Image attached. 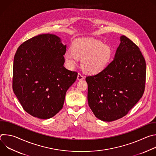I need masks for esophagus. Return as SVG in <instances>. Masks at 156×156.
Wrapping results in <instances>:
<instances>
[{
  "mask_svg": "<svg viewBox=\"0 0 156 156\" xmlns=\"http://www.w3.org/2000/svg\"><path fill=\"white\" fill-rule=\"evenodd\" d=\"M77 79H78V80H82L84 79V76L81 73H79L77 76Z\"/></svg>",
  "mask_w": 156,
  "mask_h": 156,
  "instance_id": "obj_1",
  "label": "esophagus"
}]
</instances>
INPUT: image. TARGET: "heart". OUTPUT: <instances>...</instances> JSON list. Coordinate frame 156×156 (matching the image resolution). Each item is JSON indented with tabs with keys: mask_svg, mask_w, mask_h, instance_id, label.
I'll list each match as a JSON object with an SVG mask.
<instances>
[{
	"mask_svg": "<svg viewBox=\"0 0 156 156\" xmlns=\"http://www.w3.org/2000/svg\"><path fill=\"white\" fill-rule=\"evenodd\" d=\"M111 48L93 39H79L74 41L72 50L65 52V58L66 63L73 66L78 58L82 59V68L91 74L102 72L112 57Z\"/></svg>",
	"mask_w": 156,
	"mask_h": 156,
	"instance_id": "b5f03b06",
	"label": "heart"
}]
</instances>
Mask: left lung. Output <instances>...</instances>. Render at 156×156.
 <instances>
[{"instance_id": "1", "label": "left lung", "mask_w": 156, "mask_h": 156, "mask_svg": "<svg viewBox=\"0 0 156 156\" xmlns=\"http://www.w3.org/2000/svg\"><path fill=\"white\" fill-rule=\"evenodd\" d=\"M146 74L139 48L122 36L114 59L102 72L86 78L88 104L94 115L105 122L126 115L143 95Z\"/></svg>"}]
</instances>
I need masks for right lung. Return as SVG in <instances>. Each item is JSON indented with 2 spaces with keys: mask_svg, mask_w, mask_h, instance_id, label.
Masks as SVG:
<instances>
[{
  "mask_svg": "<svg viewBox=\"0 0 156 156\" xmlns=\"http://www.w3.org/2000/svg\"><path fill=\"white\" fill-rule=\"evenodd\" d=\"M66 46L52 34L34 36L21 44L13 60V90L31 115L48 119L62 108L78 73L66 69Z\"/></svg>",
  "mask_w": 156,
  "mask_h": 156,
  "instance_id": "obj_1",
  "label": "right lung"
}]
</instances>
